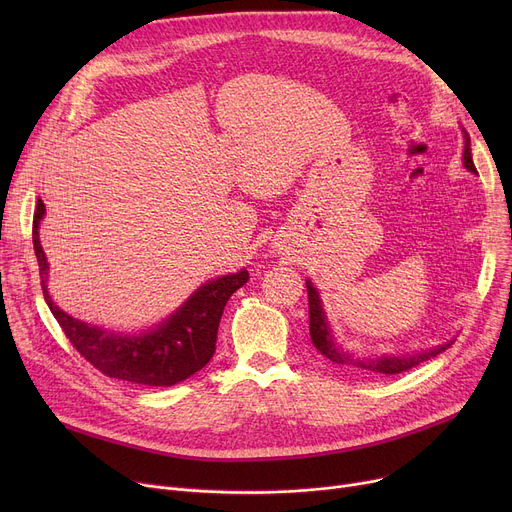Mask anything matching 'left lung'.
<instances>
[{
    "label": "left lung",
    "instance_id": "left-lung-1",
    "mask_svg": "<svg viewBox=\"0 0 512 512\" xmlns=\"http://www.w3.org/2000/svg\"><path fill=\"white\" fill-rule=\"evenodd\" d=\"M463 161L465 168L473 174H477L473 159H471V141L469 137L465 139V153H463ZM307 294H309V334L311 340L315 344L317 351L324 355L330 363H334L336 367H340L342 371L355 373V375H398L402 371H409L413 367H417L419 363L432 359L440 353H444L446 348H450L452 342L442 344L434 351H425V353H415V355H405V357H355L351 353L342 351V348L334 342V336L330 332V326L326 321V313L321 309V301L317 290L311 286V282H307Z\"/></svg>",
    "mask_w": 512,
    "mask_h": 512
}]
</instances>
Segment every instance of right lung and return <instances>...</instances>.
<instances>
[{
	"label": "right lung",
	"mask_w": 512,
	"mask_h": 512,
	"mask_svg": "<svg viewBox=\"0 0 512 512\" xmlns=\"http://www.w3.org/2000/svg\"><path fill=\"white\" fill-rule=\"evenodd\" d=\"M45 205L39 199L33 215V247L39 263L41 288L47 307L72 346L107 378L139 386H174L203 369L215 353L220 319L232 294L249 282V272L222 276L203 284L157 330L122 336L93 328L53 305L47 292V259L39 240Z\"/></svg>",
	"instance_id": "1"
}]
</instances>
